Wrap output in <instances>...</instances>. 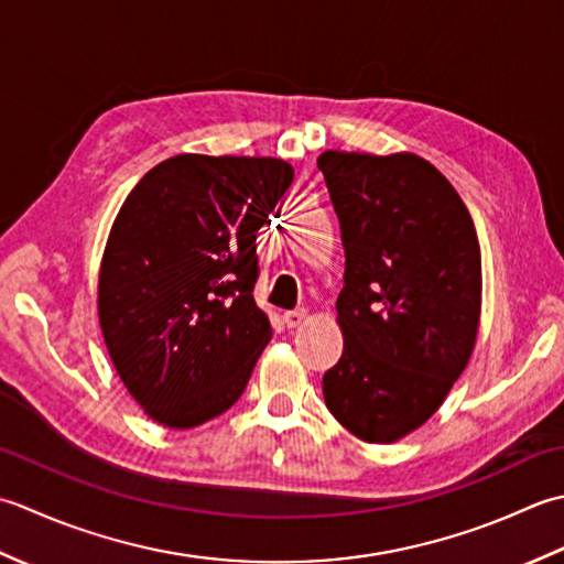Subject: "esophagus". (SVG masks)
<instances>
[{"label":"esophagus","mask_w":564,"mask_h":564,"mask_svg":"<svg viewBox=\"0 0 564 564\" xmlns=\"http://www.w3.org/2000/svg\"><path fill=\"white\" fill-rule=\"evenodd\" d=\"M282 321L286 328H299L306 321V308H292V312H284Z\"/></svg>","instance_id":"esophagus-1"}]
</instances>
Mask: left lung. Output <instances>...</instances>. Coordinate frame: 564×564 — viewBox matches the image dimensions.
Returning <instances> with one entry per match:
<instances>
[{
  "mask_svg": "<svg viewBox=\"0 0 564 564\" xmlns=\"http://www.w3.org/2000/svg\"><path fill=\"white\" fill-rule=\"evenodd\" d=\"M346 248L338 324L346 348L324 375L328 411L367 443L426 423L473 355L479 240L467 206L419 155L318 158Z\"/></svg>",
  "mask_w": 564,
  "mask_h": 564,
  "instance_id": "obj_1",
  "label": "left lung"
}]
</instances>
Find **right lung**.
<instances>
[{"label":"right lung","instance_id":"obj_1","mask_svg":"<svg viewBox=\"0 0 564 564\" xmlns=\"http://www.w3.org/2000/svg\"><path fill=\"white\" fill-rule=\"evenodd\" d=\"M294 180L274 158L175 155L111 226L99 324L131 397L170 429L231 409L272 336L256 290L258 231Z\"/></svg>","mask_w":564,"mask_h":564}]
</instances>
